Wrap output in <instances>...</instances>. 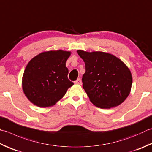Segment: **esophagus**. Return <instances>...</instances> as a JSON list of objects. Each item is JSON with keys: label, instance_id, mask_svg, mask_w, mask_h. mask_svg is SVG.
Wrapping results in <instances>:
<instances>
[{"label": "esophagus", "instance_id": "esophagus-1", "mask_svg": "<svg viewBox=\"0 0 152 152\" xmlns=\"http://www.w3.org/2000/svg\"><path fill=\"white\" fill-rule=\"evenodd\" d=\"M76 84H79V85H81L82 84V81H81V79L80 78H78L77 79L75 82H74Z\"/></svg>", "mask_w": 152, "mask_h": 152}]
</instances>
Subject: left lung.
Instances as JSON below:
<instances>
[{
	"mask_svg": "<svg viewBox=\"0 0 152 152\" xmlns=\"http://www.w3.org/2000/svg\"><path fill=\"white\" fill-rule=\"evenodd\" d=\"M85 62L83 88L94 105L110 109L119 105L131 90L132 74L119 58L110 53L77 50Z\"/></svg>",
	"mask_w": 152,
	"mask_h": 152,
	"instance_id": "obj_1",
	"label": "left lung"
}]
</instances>
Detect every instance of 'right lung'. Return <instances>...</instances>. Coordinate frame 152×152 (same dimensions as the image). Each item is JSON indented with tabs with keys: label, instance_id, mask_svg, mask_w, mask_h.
<instances>
[{
	"label": "right lung",
	"instance_id": "right-lung-1",
	"mask_svg": "<svg viewBox=\"0 0 152 152\" xmlns=\"http://www.w3.org/2000/svg\"><path fill=\"white\" fill-rule=\"evenodd\" d=\"M71 53L50 50L41 53L29 62L22 78L27 98L39 107L54 105L74 83L68 78L66 61Z\"/></svg>",
	"mask_w": 152,
	"mask_h": 152
}]
</instances>
